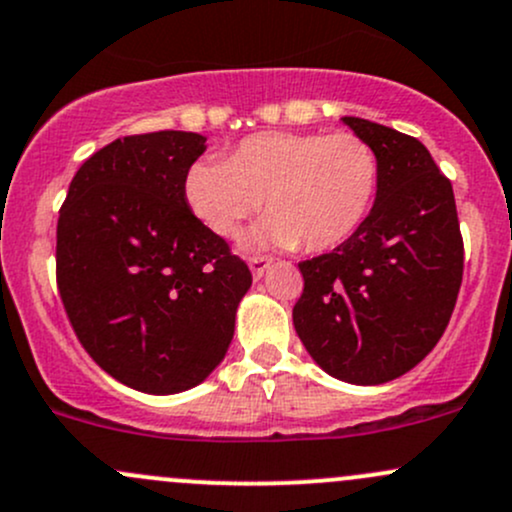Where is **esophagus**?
Instances as JSON below:
<instances>
[{
  "label": "esophagus",
  "mask_w": 512,
  "mask_h": 512,
  "mask_svg": "<svg viewBox=\"0 0 512 512\" xmlns=\"http://www.w3.org/2000/svg\"><path fill=\"white\" fill-rule=\"evenodd\" d=\"M247 265H250V272H252V277L255 279H260V277H265V272L270 270V265H272V257H267V255H257V257H250V260H247Z\"/></svg>",
  "instance_id": "34e87169"
}]
</instances>
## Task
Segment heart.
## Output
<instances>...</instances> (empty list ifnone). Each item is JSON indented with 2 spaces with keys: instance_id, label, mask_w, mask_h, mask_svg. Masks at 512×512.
<instances>
[{
  "instance_id": "1",
  "label": "heart",
  "mask_w": 512,
  "mask_h": 512,
  "mask_svg": "<svg viewBox=\"0 0 512 512\" xmlns=\"http://www.w3.org/2000/svg\"><path fill=\"white\" fill-rule=\"evenodd\" d=\"M380 186L375 149L353 132H257L228 159H198L184 176L193 218L218 238L270 211L242 245L321 252L346 242L373 211Z\"/></svg>"
}]
</instances>
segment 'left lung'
<instances>
[{"label": "left lung", "mask_w": 512, "mask_h": 512, "mask_svg": "<svg viewBox=\"0 0 512 512\" xmlns=\"http://www.w3.org/2000/svg\"><path fill=\"white\" fill-rule=\"evenodd\" d=\"M380 161L373 211L346 242L301 262L294 328L331 378L383 385L437 346L459 297L464 240L454 188L419 139L341 117Z\"/></svg>", "instance_id": "obj_1"}]
</instances>
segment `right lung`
Listing matches in <instances>:
<instances>
[{"label":"right lung","mask_w":512,"mask_h":512,"mask_svg":"<svg viewBox=\"0 0 512 512\" xmlns=\"http://www.w3.org/2000/svg\"><path fill=\"white\" fill-rule=\"evenodd\" d=\"M203 152L196 132L115 139L83 161L58 215V292L75 336L105 373L147 395L191 390L218 368L252 284L184 201Z\"/></svg>","instance_id":"1"}]
</instances>
